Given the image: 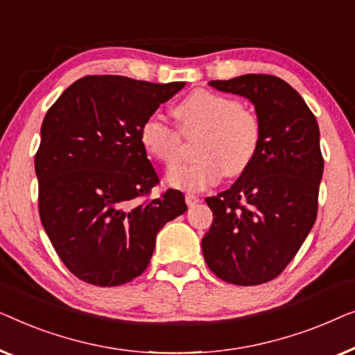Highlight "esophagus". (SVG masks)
Returning <instances> with one entry per match:
<instances>
[{
    "label": "esophagus",
    "instance_id": "esophagus-1",
    "mask_svg": "<svg viewBox=\"0 0 355 355\" xmlns=\"http://www.w3.org/2000/svg\"><path fill=\"white\" fill-rule=\"evenodd\" d=\"M184 201H187V204H188L189 207H193L194 204L199 202V198L194 196V194H187V196H184Z\"/></svg>",
    "mask_w": 355,
    "mask_h": 355
}]
</instances>
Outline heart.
<instances>
[{
	"label": "heart",
	"mask_w": 355,
	"mask_h": 355,
	"mask_svg": "<svg viewBox=\"0 0 355 355\" xmlns=\"http://www.w3.org/2000/svg\"><path fill=\"white\" fill-rule=\"evenodd\" d=\"M180 131L198 137L196 162L173 167L167 183L182 191H202L218 183L223 172L238 177L252 166L262 143L259 117L238 99L209 89H194L175 107ZM139 139L149 156L164 166L178 162L182 134L157 116L148 117L139 128Z\"/></svg>",
	"instance_id": "obj_1"
}]
</instances>
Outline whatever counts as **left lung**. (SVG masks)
Masks as SVG:
<instances>
[{"mask_svg":"<svg viewBox=\"0 0 355 355\" xmlns=\"http://www.w3.org/2000/svg\"><path fill=\"white\" fill-rule=\"evenodd\" d=\"M209 85L254 104L262 143L232 188L206 198L214 222L202 238V254L223 282L254 286L286 268L315 223L320 130L301 94L275 76L248 73Z\"/></svg>","mask_w":355,"mask_h":355,"instance_id":"obj_1","label":"left lung"}]
</instances>
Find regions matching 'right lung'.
Instances as JSON below:
<instances>
[{"instance_id": "1", "label": "right lung", "mask_w": 355, "mask_h": 355, "mask_svg": "<svg viewBox=\"0 0 355 355\" xmlns=\"http://www.w3.org/2000/svg\"><path fill=\"white\" fill-rule=\"evenodd\" d=\"M183 87L88 76L48 109L35 154L40 218L82 282L119 286L141 275L157 233L188 209L177 189L139 199L159 183L139 128Z\"/></svg>"}]
</instances>
